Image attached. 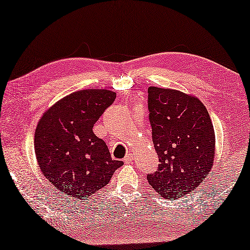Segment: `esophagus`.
I'll list each match as a JSON object with an SVG mask.
<instances>
[{"mask_svg":"<svg viewBox=\"0 0 250 250\" xmlns=\"http://www.w3.org/2000/svg\"><path fill=\"white\" fill-rule=\"evenodd\" d=\"M133 160H134V155L132 154V153H129V154H127L124 157V161L126 163H130Z\"/></svg>","mask_w":250,"mask_h":250,"instance_id":"34e87169","label":"esophagus"}]
</instances>
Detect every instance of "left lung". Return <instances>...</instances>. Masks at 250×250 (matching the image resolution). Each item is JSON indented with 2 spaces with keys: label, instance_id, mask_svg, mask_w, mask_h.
<instances>
[{
  "label": "left lung",
  "instance_id": "8db88e82",
  "mask_svg": "<svg viewBox=\"0 0 250 250\" xmlns=\"http://www.w3.org/2000/svg\"><path fill=\"white\" fill-rule=\"evenodd\" d=\"M147 91L152 140L160 160L147 181L161 197L175 200L197 189L212 168L213 125L194 96L154 86Z\"/></svg>",
  "mask_w": 250,
  "mask_h": 250
}]
</instances>
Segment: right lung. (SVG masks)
<instances>
[{
	"mask_svg": "<svg viewBox=\"0 0 250 250\" xmlns=\"http://www.w3.org/2000/svg\"><path fill=\"white\" fill-rule=\"evenodd\" d=\"M116 93L107 89L76 91L43 114L34 134L40 170L61 193L87 199L109 183L122 161L112 160L108 147L93 127Z\"/></svg>",
	"mask_w": 250,
	"mask_h": 250,
	"instance_id": "right-lung-1",
	"label": "right lung"
}]
</instances>
